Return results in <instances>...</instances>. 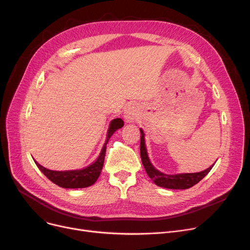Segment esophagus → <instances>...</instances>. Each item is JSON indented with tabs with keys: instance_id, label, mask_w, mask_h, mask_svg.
Segmentation results:
<instances>
[{
	"instance_id": "obj_1",
	"label": "esophagus",
	"mask_w": 250,
	"mask_h": 250,
	"mask_svg": "<svg viewBox=\"0 0 250 250\" xmlns=\"http://www.w3.org/2000/svg\"><path fill=\"white\" fill-rule=\"evenodd\" d=\"M125 121H126L127 123H132V122L134 121V118H135L134 112H133L132 110H127V111L125 112Z\"/></svg>"
}]
</instances>
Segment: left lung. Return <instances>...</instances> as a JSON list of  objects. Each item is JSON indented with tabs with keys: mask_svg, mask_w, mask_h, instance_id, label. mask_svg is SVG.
Listing matches in <instances>:
<instances>
[{
	"mask_svg": "<svg viewBox=\"0 0 250 250\" xmlns=\"http://www.w3.org/2000/svg\"><path fill=\"white\" fill-rule=\"evenodd\" d=\"M141 132V144H140V152H141V159L142 163L146 169V172L149 177L154 181L155 185L161 188H170V189H187L193 187L196 183L200 182L213 168L214 165L209 166L208 169L201 172L196 173H181V174H173L169 175L160 172L157 170L151 163L147 149L145 146V137H144L143 129L140 128ZM216 163V162H215Z\"/></svg>",
	"mask_w": 250,
	"mask_h": 250,
	"instance_id": "obj_1",
	"label": "left lung"
}]
</instances>
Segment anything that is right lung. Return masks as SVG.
Instances as JSON below:
<instances>
[{"label": "right lung", "instance_id": "obj_1", "mask_svg": "<svg viewBox=\"0 0 250 250\" xmlns=\"http://www.w3.org/2000/svg\"><path fill=\"white\" fill-rule=\"evenodd\" d=\"M124 121L122 118H115L112 120L109 128L107 130V138L105 141L103 148L98 156L97 160L89 165L88 167L80 170H70V171H55V170H49L38 164L35 161L37 167L42 170V172L50 180L55 183V185L63 188H84L95 183L98 179L100 172L103 167L104 158H105V152H106V145L113 135L116 129L123 127Z\"/></svg>", "mask_w": 250, "mask_h": 250}]
</instances>
